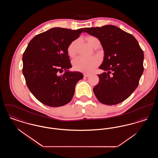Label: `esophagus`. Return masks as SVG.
Returning a JSON list of instances; mask_svg holds the SVG:
<instances>
[{
  "label": "esophagus",
  "mask_w": 158,
  "mask_h": 158,
  "mask_svg": "<svg viewBox=\"0 0 158 158\" xmlns=\"http://www.w3.org/2000/svg\"><path fill=\"white\" fill-rule=\"evenodd\" d=\"M83 76H84V77H88L90 76V75H89V74H86V73H84V74H83Z\"/></svg>",
  "instance_id": "34e87169"
}]
</instances>
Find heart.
Masks as SVG:
<instances>
[{
	"label": "heart",
	"mask_w": 158,
	"mask_h": 158,
	"mask_svg": "<svg viewBox=\"0 0 158 158\" xmlns=\"http://www.w3.org/2000/svg\"><path fill=\"white\" fill-rule=\"evenodd\" d=\"M88 42L90 46L93 47L95 43L99 41L97 38L95 37H89L87 38ZM77 40L72 41L68 47V54L70 57L74 56L76 52V45ZM99 63V60L97 57H91L89 58L79 56L76 57L72 61L73 68L80 72L85 73L92 72Z\"/></svg>",
	"instance_id": "1"
}]
</instances>
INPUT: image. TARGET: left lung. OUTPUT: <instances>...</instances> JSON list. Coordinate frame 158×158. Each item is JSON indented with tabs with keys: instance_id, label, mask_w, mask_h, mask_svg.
I'll return each mask as SVG.
<instances>
[{
	"instance_id": "obj_1",
	"label": "left lung",
	"mask_w": 158,
	"mask_h": 158,
	"mask_svg": "<svg viewBox=\"0 0 158 158\" xmlns=\"http://www.w3.org/2000/svg\"><path fill=\"white\" fill-rule=\"evenodd\" d=\"M84 32L98 38L104 51L99 68L107 72L98 75L99 82L93 89L95 95L105 105L118 104L139 85L144 70L143 50L131 34L114 25L85 28Z\"/></svg>"
}]
</instances>
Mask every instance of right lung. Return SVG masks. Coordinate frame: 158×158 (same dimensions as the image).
Masks as SVG:
<instances>
[{"instance_id":"obj_1","label":"right lung","mask_w":158,"mask_h":158,"mask_svg":"<svg viewBox=\"0 0 158 158\" xmlns=\"http://www.w3.org/2000/svg\"><path fill=\"white\" fill-rule=\"evenodd\" d=\"M83 28L72 30L53 28L35 36L23 54V75L33 95L43 104L58 107L68 104L75 86L83 77L72 68L68 47ZM66 71L60 76L59 73Z\"/></svg>"}]
</instances>
